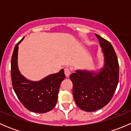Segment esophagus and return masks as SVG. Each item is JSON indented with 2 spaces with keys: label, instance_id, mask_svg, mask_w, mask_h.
<instances>
[{
  "label": "esophagus",
  "instance_id": "1",
  "mask_svg": "<svg viewBox=\"0 0 131 131\" xmlns=\"http://www.w3.org/2000/svg\"><path fill=\"white\" fill-rule=\"evenodd\" d=\"M70 73H71V71L69 68H64V74H65L66 77H69V75H70Z\"/></svg>",
  "mask_w": 131,
  "mask_h": 131
}]
</instances>
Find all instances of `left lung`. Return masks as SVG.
I'll list each match as a JSON object with an SVG mask.
<instances>
[{
  "instance_id": "8db88e82",
  "label": "left lung",
  "mask_w": 131,
  "mask_h": 131,
  "mask_svg": "<svg viewBox=\"0 0 131 131\" xmlns=\"http://www.w3.org/2000/svg\"><path fill=\"white\" fill-rule=\"evenodd\" d=\"M95 35L103 52V68L98 73L77 70L70 76L75 103L85 112H94L106 106L114 94L119 79V65L113 46L106 39Z\"/></svg>"
}]
</instances>
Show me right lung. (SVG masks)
Here are the masks:
<instances>
[{"label":"right lung","mask_w":131,"mask_h":131,"mask_svg":"<svg viewBox=\"0 0 131 131\" xmlns=\"http://www.w3.org/2000/svg\"><path fill=\"white\" fill-rule=\"evenodd\" d=\"M23 39L16 43L12 55L10 74L13 89L26 109L35 113H46L56 106L59 86L65 78L64 70L40 81H31L25 78L18 68V45Z\"/></svg>","instance_id":"obj_1"}]
</instances>
